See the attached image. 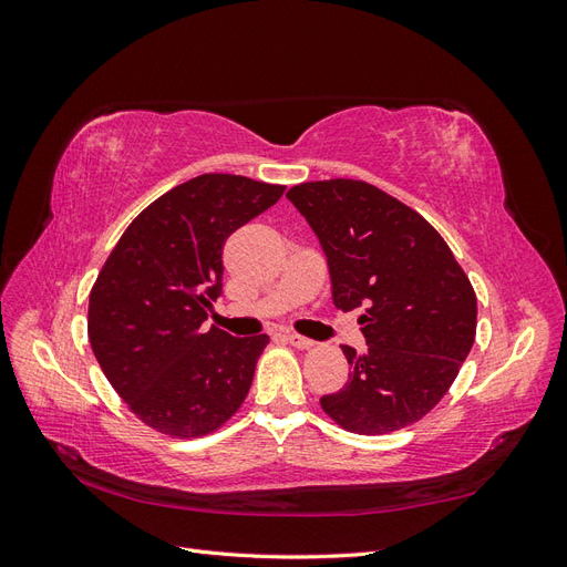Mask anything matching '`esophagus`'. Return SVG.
<instances>
[{"instance_id": "1", "label": "esophagus", "mask_w": 567, "mask_h": 567, "mask_svg": "<svg viewBox=\"0 0 567 567\" xmlns=\"http://www.w3.org/2000/svg\"><path fill=\"white\" fill-rule=\"evenodd\" d=\"M286 342H290V346L298 348V350H310V348H315V340L305 338V336H298V333H288V336H286Z\"/></svg>"}]
</instances>
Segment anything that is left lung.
Segmentation results:
<instances>
[{"instance_id":"left-lung-1","label":"left lung","mask_w":567,"mask_h":567,"mask_svg":"<svg viewBox=\"0 0 567 567\" xmlns=\"http://www.w3.org/2000/svg\"><path fill=\"white\" fill-rule=\"evenodd\" d=\"M286 198L319 236L338 310L364 307L369 350L342 346L350 381L321 398V409L357 435L421 421L473 348L477 298L466 271L431 221L379 186L305 182Z\"/></svg>"}]
</instances>
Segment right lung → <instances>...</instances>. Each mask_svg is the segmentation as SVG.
I'll list each match as a JSON object with an SVG mask.
<instances>
[{
    "instance_id": "1",
    "label": "right lung",
    "mask_w": 567,
    "mask_h": 567,
    "mask_svg": "<svg viewBox=\"0 0 567 567\" xmlns=\"http://www.w3.org/2000/svg\"><path fill=\"white\" fill-rule=\"evenodd\" d=\"M281 184L200 175L132 219L90 293L101 371L144 425L167 437L215 433L241 409L269 336L203 331L221 293L229 234L271 208Z\"/></svg>"
}]
</instances>
